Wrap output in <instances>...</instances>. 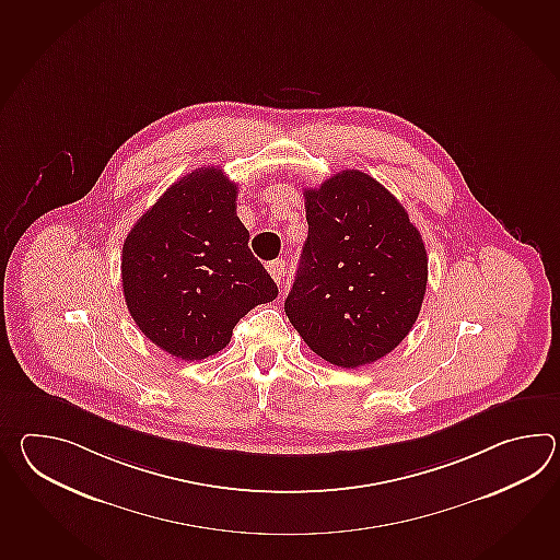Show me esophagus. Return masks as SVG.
<instances>
[{
	"instance_id": "esophagus-1",
	"label": "esophagus",
	"mask_w": 560,
	"mask_h": 560,
	"mask_svg": "<svg viewBox=\"0 0 560 560\" xmlns=\"http://www.w3.org/2000/svg\"><path fill=\"white\" fill-rule=\"evenodd\" d=\"M267 271L273 277L277 285L285 283L287 267L283 259H275V261L267 262Z\"/></svg>"
}]
</instances>
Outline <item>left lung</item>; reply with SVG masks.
I'll return each mask as SVG.
<instances>
[{
    "label": "left lung",
    "mask_w": 560,
    "mask_h": 560,
    "mask_svg": "<svg viewBox=\"0 0 560 560\" xmlns=\"http://www.w3.org/2000/svg\"><path fill=\"white\" fill-rule=\"evenodd\" d=\"M303 195L310 235L287 317L337 368L377 361L398 348L422 310V235L401 202L361 171H341Z\"/></svg>",
    "instance_id": "left-lung-1"
}]
</instances>
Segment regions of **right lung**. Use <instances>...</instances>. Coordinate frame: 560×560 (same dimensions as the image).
<instances>
[{
	"instance_id": "obj_1",
	"label": "right lung",
	"mask_w": 560,
	"mask_h": 560,
	"mask_svg": "<svg viewBox=\"0 0 560 560\" xmlns=\"http://www.w3.org/2000/svg\"><path fill=\"white\" fill-rule=\"evenodd\" d=\"M236 188L221 168H197L166 188L126 236L128 311L154 346L178 360L219 353L241 317L277 298L236 217Z\"/></svg>"
}]
</instances>
